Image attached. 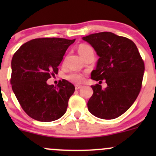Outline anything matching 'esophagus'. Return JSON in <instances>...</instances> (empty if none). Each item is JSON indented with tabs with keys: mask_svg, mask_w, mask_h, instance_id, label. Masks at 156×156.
<instances>
[{
	"mask_svg": "<svg viewBox=\"0 0 156 156\" xmlns=\"http://www.w3.org/2000/svg\"><path fill=\"white\" fill-rule=\"evenodd\" d=\"M81 87H82V86L80 85V84H76V85H75V90H79Z\"/></svg>",
	"mask_w": 156,
	"mask_h": 156,
	"instance_id": "1",
	"label": "esophagus"
}]
</instances>
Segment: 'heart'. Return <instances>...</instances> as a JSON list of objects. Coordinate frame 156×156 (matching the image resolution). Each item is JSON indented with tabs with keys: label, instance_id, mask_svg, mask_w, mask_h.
<instances>
[{
	"label": "heart",
	"instance_id": "1",
	"mask_svg": "<svg viewBox=\"0 0 156 156\" xmlns=\"http://www.w3.org/2000/svg\"><path fill=\"white\" fill-rule=\"evenodd\" d=\"M78 51L81 57H82L89 52H93V49L89 45L85 44H81L78 46ZM66 79L72 83L78 84V83H81L82 81L83 75L78 72H72V73H69L67 75H66Z\"/></svg>",
	"mask_w": 156,
	"mask_h": 156
}]
</instances>
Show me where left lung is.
<instances>
[{"label":"left lung","mask_w":156,"mask_h":156,"mask_svg":"<svg viewBox=\"0 0 156 156\" xmlns=\"http://www.w3.org/2000/svg\"><path fill=\"white\" fill-rule=\"evenodd\" d=\"M82 39L94 48L100 58L91 79L107 87L92 85L87 103L90 112L102 119L119 117L132 106L139 95L144 78V62L136 44L127 37L108 31L96 33Z\"/></svg>","instance_id":"left-lung-1"}]
</instances>
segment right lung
<instances>
[{
    "mask_svg": "<svg viewBox=\"0 0 156 156\" xmlns=\"http://www.w3.org/2000/svg\"><path fill=\"white\" fill-rule=\"evenodd\" d=\"M75 39H33L22 45L11 61L12 89L26 114L40 122L57 120L66 113L75 86L67 80L57 86L47 81L57 74L66 51Z\"/></svg>",
    "mask_w": 156,
    "mask_h": 156,
    "instance_id": "1",
    "label": "right lung"
}]
</instances>
